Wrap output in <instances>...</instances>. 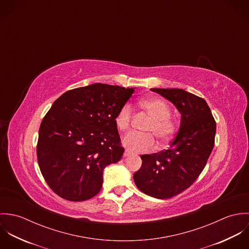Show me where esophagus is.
Segmentation results:
<instances>
[{
	"mask_svg": "<svg viewBox=\"0 0 249 249\" xmlns=\"http://www.w3.org/2000/svg\"><path fill=\"white\" fill-rule=\"evenodd\" d=\"M131 154V152L128 150V149H125L124 152V157H126V156H129Z\"/></svg>",
	"mask_w": 249,
	"mask_h": 249,
	"instance_id": "obj_1",
	"label": "esophagus"
}]
</instances>
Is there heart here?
I'll list each match as a JSON object with an SVG mask.
<instances>
[{"label":"heart","mask_w":249,"mask_h":249,"mask_svg":"<svg viewBox=\"0 0 249 249\" xmlns=\"http://www.w3.org/2000/svg\"><path fill=\"white\" fill-rule=\"evenodd\" d=\"M140 109L147 114L151 121L146 124L144 131L148 133L130 132L123 138V144L131 152L140 153L149 150L154 145V135L160 142H167L176 131V124L170 118L172 115L169 105L161 98L149 97L139 102ZM132 107L125 104L120 108L116 117L115 124L120 131L129 129L132 121ZM151 134L149 135V133Z\"/></svg>","instance_id":"b5f03b06"}]
</instances>
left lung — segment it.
<instances>
[{"label": "left lung", "mask_w": 249, "mask_h": 249, "mask_svg": "<svg viewBox=\"0 0 249 249\" xmlns=\"http://www.w3.org/2000/svg\"><path fill=\"white\" fill-rule=\"evenodd\" d=\"M177 107L180 126L168 149L142 155L133 179L140 191L155 198H170L189 188L201 174L213 150L215 122L205 100L183 89L153 88Z\"/></svg>", "instance_id": "1"}]
</instances>
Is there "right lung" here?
<instances>
[{"instance_id": "1", "label": "right lung", "mask_w": 249, "mask_h": 249, "mask_svg": "<svg viewBox=\"0 0 249 249\" xmlns=\"http://www.w3.org/2000/svg\"><path fill=\"white\" fill-rule=\"evenodd\" d=\"M135 89L94 83L53 103L41 123L36 152L41 174L57 196L84 201L101 191L105 168L124 151L115 117Z\"/></svg>"}]
</instances>
